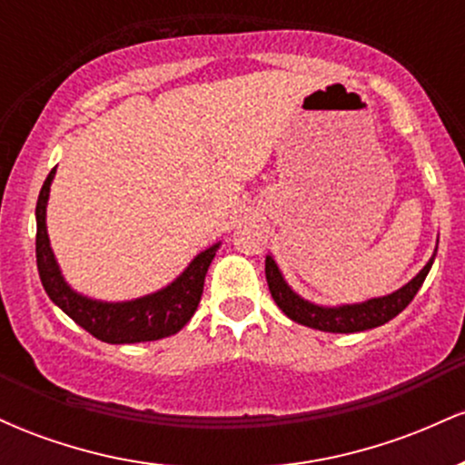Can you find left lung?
I'll list each match as a JSON object with an SVG mask.
<instances>
[{
	"label": "left lung",
	"instance_id": "1",
	"mask_svg": "<svg viewBox=\"0 0 465 465\" xmlns=\"http://www.w3.org/2000/svg\"><path fill=\"white\" fill-rule=\"evenodd\" d=\"M435 253L409 284L398 288L391 295L373 297V300L361 303H343V306H319V303H312L297 295V292L286 284L284 277H282V271L277 269L273 255H266L264 271L266 282H269L271 297H273L275 303L282 308V312H284L288 319H292L295 323L308 325V328L322 330V332L351 334L362 332V330L378 328V325L391 322L396 314L402 312L404 308L413 302V297L418 295L420 286L424 284L426 275H429L430 266H433Z\"/></svg>",
	"mask_w": 465,
	"mask_h": 465
}]
</instances>
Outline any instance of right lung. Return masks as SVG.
Listing matches in <instances>:
<instances>
[{
  "mask_svg": "<svg viewBox=\"0 0 465 465\" xmlns=\"http://www.w3.org/2000/svg\"><path fill=\"white\" fill-rule=\"evenodd\" d=\"M54 174L56 168H52L36 201V269L47 297L80 328L104 343H142L177 334L199 308L205 273L221 242L201 251L177 280L151 295L131 302H98L80 295L63 277L47 238L45 212Z\"/></svg>",
  "mask_w": 465,
  "mask_h": 465,
  "instance_id": "1",
  "label": "right lung"
}]
</instances>
